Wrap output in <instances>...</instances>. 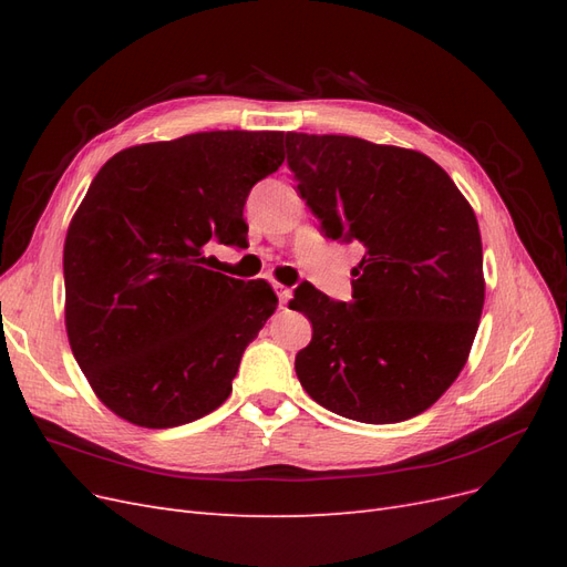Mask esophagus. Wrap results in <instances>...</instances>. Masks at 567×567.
Returning a JSON list of instances; mask_svg holds the SVG:
<instances>
[{"mask_svg":"<svg viewBox=\"0 0 567 567\" xmlns=\"http://www.w3.org/2000/svg\"><path fill=\"white\" fill-rule=\"evenodd\" d=\"M274 288H277V296H279L281 307H286V305H288V300H290V296H293V290L286 288V286H281V284H277Z\"/></svg>","mask_w":567,"mask_h":567,"instance_id":"esophagus-1","label":"esophagus"}]
</instances>
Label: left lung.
<instances>
[{"label":"left lung","instance_id":"left-lung-1","mask_svg":"<svg viewBox=\"0 0 567 567\" xmlns=\"http://www.w3.org/2000/svg\"><path fill=\"white\" fill-rule=\"evenodd\" d=\"M286 151L326 236L364 248L352 302L315 286L290 300L312 321L298 379L315 402L352 421L419 416L466 367L483 315V241L471 203L411 148L288 132Z\"/></svg>","mask_w":567,"mask_h":567}]
</instances>
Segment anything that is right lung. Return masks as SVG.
Here are the masks:
<instances>
[{
	"label": "right lung",
	"instance_id": "obj_1",
	"mask_svg": "<svg viewBox=\"0 0 567 567\" xmlns=\"http://www.w3.org/2000/svg\"><path fill=\"white\" fill-rule=\"evenodd\" d=\"M281 163L284 132L217 130L130 146L99 169L65 234V333L115 416L175 427L229 398L279 298L265 279L213 271L205 248L246 246V198Z\"/></svg>",
	"mask_w": 567,
	"mask_h": 567
}]
</instances>
